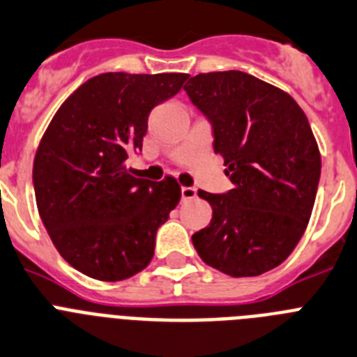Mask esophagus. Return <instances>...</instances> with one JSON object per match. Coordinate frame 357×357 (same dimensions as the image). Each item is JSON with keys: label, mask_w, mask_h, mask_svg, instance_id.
Listing matches in <instances>:
<instances>
[{"label": "esophagus", "mask_w": 357, "mask_h": 357, "mask_svg": "<svg viewBox=\"0 0 357 357\" xmlns=\"http://www.w3.org/2000/svg\"><path fill=\"white\" fill-rule=\"evenodd\" d=\"M196 196H197V190L194 187H183L181 188V199L183 201L194 199Z\"/></svg>", "instance_id": "esophagus-1"}]
</instances>
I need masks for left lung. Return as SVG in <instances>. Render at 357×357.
<instances>
[{
	"mask_svg": "<svg viewBox=\"0 0 357 357\" xmlns=\"http://www.w3.org/2000/svg\"><path fill=\"white\" fill-rule=\"evenodd\" d=\"M185 91L212 123L234 183L226 194L197 192L212 221L192 243L230 277L262 275L291 255L311 219L321 158L307 116L289 93L244 71L199 73Z\"/></svg>",
	"mask_w": 357,
	"mask_h": 357,
	"instance_id": "left-lung-1",
	"label": "left lung"
}]
</instances>
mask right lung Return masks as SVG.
I'll return each instance as SVG.
<instances>
[{
  "instance_id": "add662e5",
  "label": "right lung",
  "mask_w": 357,
  "mask_h": 357,
  "mask_svg": "<svg viewBox=\"0 0 357 357\" xmlns=\"http://www.w3.org/2000/svg\"><path fill=\"white\" fill-rule=\"evenodd\" d=\"M187 73H102L59 107L33 158L37 210L57 252L88 277L119 282L153 260L156 231L181 199L174 178H135L149 113Z\"/></svg>"
}]
</instances>
